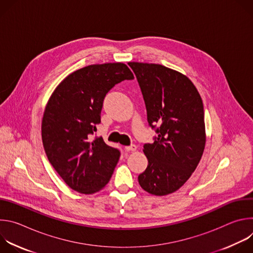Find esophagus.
Masks as SVG:
<instances>
[{
	"label": "esophagus",
	"mask_w": 253,
	"mask_h": 253,
	"mask_svg": "<svg viewBox=\"0 0 253 253\" xmlns=\"http://www.w3.org/2000/svg\"><path fill=\"white\" fill-rule=\"evenodd\" d=\"M125 150L126 151H136L137 146L134 145V144H132V145H130V146H125Z\"/></svg>",
	"instance_id": "34e87169"
}]
</instances>
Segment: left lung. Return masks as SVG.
<instances>
[{
  "instance_id": "obj_1",
  "label": "left lung",
  "mask_w": 253,
  "mask_h": 253,
  "mask_svg": "<svg viewBox=\"0 0 253 253\" xmlns=\"http://www.w3.org/2000/svg\"><path fill=\"white\" fill-rule=\"evenodd\" d=\"M141 88L152 128L158 136L145 144L146 170L138 176L148 193L175 192L196 169L206 142L203 103L192 81L160 64L129 62Z\"/></svg>"
}]
</instances>
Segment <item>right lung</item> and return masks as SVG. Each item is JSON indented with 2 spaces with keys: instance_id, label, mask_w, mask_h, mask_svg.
Listing matches in <instances>:
<instances>
[{
  "instance_id": "obj_1",
  "label": "right lung",
  "mask_w": 253,
  "mask_h": 253,
  "mask_svg": "<svg viewBox=\"0 0 253 253\" xmlns=\"http://www.w3.org/2000/svg\"><path fill=\"white\" fill-rule=\"evenodd\" d=\"M132 79L124 63L89 65L69 74L48 100L42 119L44 149L65 183L79 193L100 191L113 174L119 150L93 134L108 91Z\"/></svg>"
}]
</instances>
